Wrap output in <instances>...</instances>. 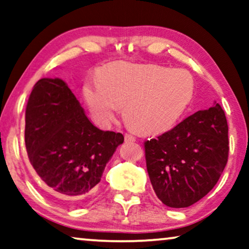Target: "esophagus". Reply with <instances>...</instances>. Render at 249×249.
Masks as SVG:
<instances>
[{
	"mask_svg": "<svg viewBox=\"0 0 249 249\" xmlns=\"http://www.w3.org/2000/svg\"><path fill=\"white\" fill-rule=\"evenodd\" d=\"M125 141L126 142H135L136 139L135 136H133L131 134H125Z\"/></svg>",
	"mask_w": 249,
	"mask_h": 249,
	"instance_id": "esophagus-1",
	"label": "esophagus"
}]
</instances>
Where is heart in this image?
Here are the masks:
<instances>
[{
	"mask_svg": "<svg viewBox=\"0 0 249 249\" xmlns=\"http://www.w3.org/2000/svg\"><path fill=\"white\" fill-rule=\"evenodd\" d=\"M195 94L187 70L157 65L117 64L106 68L98 80H89L84 96L98 124L108 126L118 107H124L127 125L143 135L166 132L176 125Z\"/></svg>",
	"mask_w": 249,
	"mask_h": 249,
	"instance_id": "b5f03b06",
	"label": "heart"
}]
</instances>
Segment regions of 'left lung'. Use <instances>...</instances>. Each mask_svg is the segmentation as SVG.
<instances>
[{
  "mask_svg": "<svg viewBox=\"0 0 249 249\" xmlns=\"http://www.w3.org/2000/svg\"><path fill=\"white\" fill-rule=\"evenodd\" d=\"M228 124L219 104L198 110L144 142L148 177L165 206L185 208L203 198L228 161Z\"/></svg>",
  "mask_w": 249,
  "mask_h": 249,
  "instance_id": "obj_1",
  "label": "left lung"
}]
</instances>
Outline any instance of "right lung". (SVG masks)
<instances>
[{
    "instance_id": "right-lung-1",
    "label": "right lung",
    "mask_w": 249,
    "mask_h": 249,
    "mask_svg": "<svg viewBox=\"0 0 249 249\" xmlns=\"http://www.w3.org/2000/svg\"><path fill=\"white\" fill-rule=\"evenodd\" d=\"M24 142L51 195L76 207L92 194L124 136L92 125L64 80L42 78L27 104Z\"/></svg>"
}]
</instances>
